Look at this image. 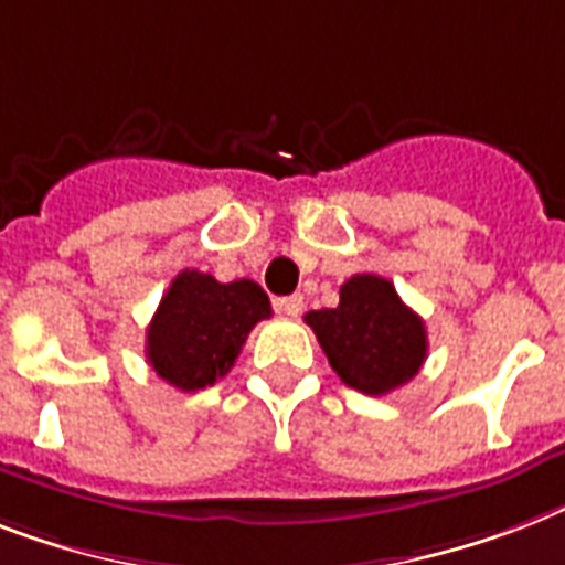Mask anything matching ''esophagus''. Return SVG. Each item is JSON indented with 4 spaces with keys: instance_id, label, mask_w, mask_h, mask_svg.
<instances>
[{
    "instance_id": "esophagus-1",
    "label": "esophagus",
    "mask_w": 565,
    "mask_h": 565,
    "mask_svg": "<svg viewBox=\"0 0 565 565\" xmlns=\"http://www.w3.org/2000/svg\"><path fill=\"white\" fill-rule=\"evenodd\" d=\"M275 310L284 316H301V310H305V296L301 292H296V296H284V298H275Z\"/></svg>"
}]
</instances>
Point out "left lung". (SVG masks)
<instances>
[{"label": "left lung", "mask_w": 565, "mask_h": 565, "mask_svg": "<svg viewBox=\"0 0 565 565\" xmlns=\"http://www.w3.org/2000/svg\"><path fill=\"white\" fill-rule=\"evenodd\" d=\"M305 322L342 383L371 397L409 383L426 360L424 319L380 275L348 278L339 305L310 310Z\"/></svg>", "instance_id": "obj_1"}]
</instances>
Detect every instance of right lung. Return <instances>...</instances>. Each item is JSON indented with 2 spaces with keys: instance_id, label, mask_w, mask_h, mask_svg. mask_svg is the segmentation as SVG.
<instances>
[{
  "instance_id": "obj_1",
  "label": "right lung",
  "mask_w": 565,
  "mask_h": 565,
  "mask_svg": "<svg viewBox=\"0 0 565 565\" xmlns=\"http://www.w3.org/2000/svg\"><path fill=\"white\" fill-rule=\"evenodd\" d=\"M273 307L260 284H220L200 269H182L148 324L150 369L182 392L214 386L226 377L249 330L269 319Z\"/></svg>"
}]
</instances>
